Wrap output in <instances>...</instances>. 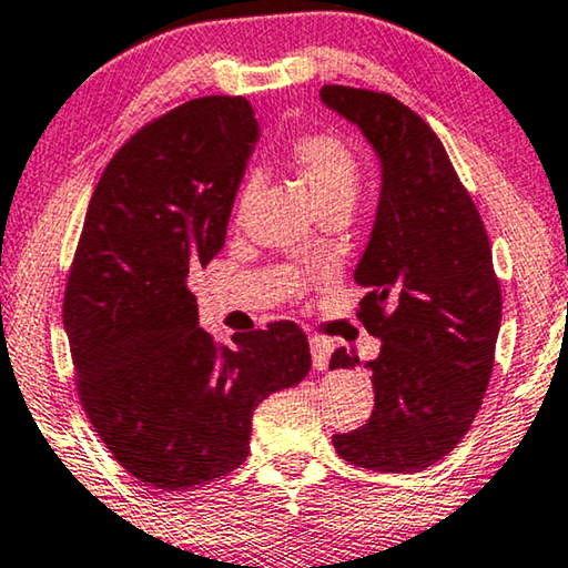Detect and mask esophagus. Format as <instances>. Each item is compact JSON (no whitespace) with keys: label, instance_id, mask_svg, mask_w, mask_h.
I'll use <instances>...</instances> for the list:
<instances>
[{"label":"esophagus","instance_id":"34e87169","mask_svg":"<svg viewBox=\"0 0 568 568\" xmlns=\"http://www.w3.org/2000/svg\"><path fill=\"white\" fill-rule=\"evenodd\" d=\"M329 357H332L329 342L318 337L311 339V361H314L316 371H326V367H329Z\"/></svg>","mask_w":568,"mask_h":568}]
</instances>
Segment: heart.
I'll use <instances>...</instances> for the list:
<instances>
[{
	"mask_svg": "<svg viewBox=\"0 0 568 568\" xmlns=\"http://www.w3.org/2000/svg\"><path fill=\"white\" fill-rule=\"evenodd\" d=\"M287 164L308 187L311 197L318 213L329 211V207H347L353 211L355 197L361 193V162H357L355 151L345 141L332 133H308L293 141L287 151ZM254 193H257V182L252 178L244 180L239 187L234 203V219L244 221L250 213Z\"/></svg>",
	"mask_w": 568,
	"mask_h": 568,
	"instance_id": "1",
	"label": "heart"
}]
</instances>
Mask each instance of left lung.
I'll list each match as a JSON object with an SVG mask.
<instances>
[{"instance_id":"left-lung-1","label":"left lung","mask_w":568,"mask_h":568,"mask_svg":"<svg viewBox=\"0 0 568 568\" xmlns=\"http://www.w3.org/2000/svg\"><path fill=\"white\" fill-rule=\"evenodd\" d=\"M318 98L361 128L381 164V197L355 283L357 318L378 337L367 361L375 406L367 425L334 435V450L383 474L443 460L481 409L501 322L491 246L440 139L383 92L326 84ZM345 349L329 367H355Z\"/></svg>"}]
</instances>
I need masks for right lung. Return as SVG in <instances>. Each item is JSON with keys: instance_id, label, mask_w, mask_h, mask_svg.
<instances>
[{"instance_id": "add662e5", "label": "right lung", "mask_w": 568, "mask_h": 568, "mask_svg": "<svg viewBox=\"0 0 568 568\" xmlns=\"http://www.w3.org/2000/svg\"><path fill=\"white\" fill-rule=\"evenodd\" d=\"M260 123L244 98H201L133 135L94 187L63 295L94 433L141 484L182 491L250 455L262 398L311 371L293 322L215 345L187 277L226 242Z\"/></svg>"}]
</instances>
